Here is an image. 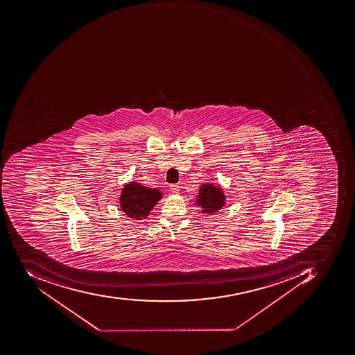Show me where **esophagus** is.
<instances>
[{"mask_svg": "<svg viewBox=\"0 0 355 355\" xmlns=\"http://www.w3.org/2000/svg\"><path fill=\"white\" fill-rule=\"evenodd\" d=\"M180 186L178 185V184H171L170 185V191H171V193H179Z\"/></svg>", "mask_w": 355, "mask_h": 355, "instance_id": "1", "label": "esophagus"}]
</instances>
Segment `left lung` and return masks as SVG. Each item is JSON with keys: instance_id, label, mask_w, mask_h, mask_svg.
Masks as SVG:
<instances>
[{"instance_id": "obj_1", "label": "left lung", "mask_w": 355, "mask_h": 355, "mask_svg": "<svg viewBox=\"0 0 355 355\" xmlns=\"http://www.w3.org/2000/svg\"><path fill=\"white\" fill-rule=\"evenodd\" d=\"M224 195L222 189H216L214 186H203L199 193L197 203L203 207L205 213H213L220 210L224 205Z\"/></svg>"}]
</instances>
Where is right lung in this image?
<instances>
[{"instance_id": "1", "label": "right lung", "mask_w": 355, "mask_h": 355, "mask_svg": "<svg viewBox=\"0 0 355 355\" xmlns=\"http://www.w3.org/2000/svg\"><path fill=\"white\" fill-rule=\"evenodd\" d=\"M162 196L157 189H148L133 182L123 187L121 197V209L133 220H141L148 216Z\"/></svg>"}]
</instances>
